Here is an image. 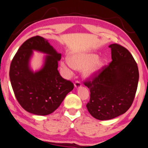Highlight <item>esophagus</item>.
<instances>
[{"mask_svg": "<svg viewBox=\"0 0 148 148\" xmlns=\"http://www.w3.org/2000/svg\"><path fill=\"white\" fill-rule=\"evenodd\" d=\"M74 87H75L76 89H78V88L81 87V83H80L79 81H76L75 83H74Z\"/></svg>", "mask_w": 148, "mask_h": 148, "instance_id": "34e87169", "label": "esophagus"}]
</instances>
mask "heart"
I'll list each match as a JSON object with an SVG mask.
<instances>
[{
  "label": "heart",
  "mask_w": 148,
  "mask_h": 148,
  "mask_svg": "<svg viewBox=\"0 0 148 148\" xmlns=\"http://www.w3.org/2000/svg\"><path fill=\"white\" fill-rule=\"evenodd\" d=\"M104 61L98 57L97 54L91 52H73L68 56V60L61 61V66L68 74L71 71L68 67L76 70L83 69V76L85 78H91L97 75L102 70Z\"/></svg>",
  "instance_id": "heart-1"
}]
</instances>
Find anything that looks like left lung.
<instances>
[{
    "label": "left lung",
    "instance_id": "left-lung-1",
    "mask_svg": "<svg viewBox=\"0 0 148 148\" xmlns=\"http://www.w3.org/2000/svg\"><path fill=\"white\" fill-rule=\"evenodd\" d=\"M112 61L92 80L85 82L90 90L88 111L94 118L108 120L122 115L133 102L139 82L137 64L130 52L111 44Z\"/></svg>",
    "mask_w": 148,
    "mask_h": 148
}]
</instances>
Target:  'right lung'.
<instances>
[{
	"instance_id": "add662e5",
	"label": "right lung",
	"mask_w": 148,
	"mask_h": 148,
	"mask_svg": "<svg viewBox=\"0 0 148 148\" xmlns=\"http://www.w3.org/2000/svg\"><path fill=\"white\" fill-rule=\"evenodd\" d=\"M33 50L47 55L42 67L35 72L29 65ZM61 58V54L40 36L31 37L19 48L11 63L9 78L17 100L24 110L37 115H49L74 89L72 82L61 77L57 70Z\"/></svg>"
}]
</instances>
